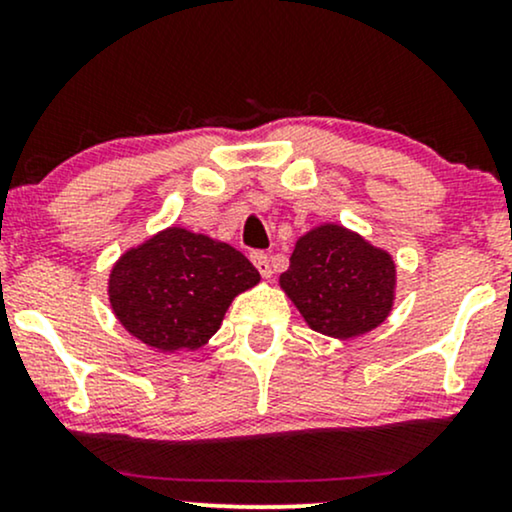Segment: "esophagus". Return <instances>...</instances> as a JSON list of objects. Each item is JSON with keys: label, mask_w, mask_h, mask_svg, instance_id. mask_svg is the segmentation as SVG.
Returning a JSON list of instances; mask_svg holds the SVG:
<instances>
[{"label": "esophagus", "mask_w": 512, "mask_h": 512, "mask_svg": "<svg viewBox=\"0 0 512 512\" xmlns=\"http://www.w3.org/2000/svg\"><path fill=\"white\" fill-rule=\"evenodd\" d=\"M250 260H252V264H255L257 267V272H260L264 279H269V276H272V264H269V255L267 252H262V250H255L250 255Z\"/></svg>", "instance_id": "esophagus-1"}]
</instances>
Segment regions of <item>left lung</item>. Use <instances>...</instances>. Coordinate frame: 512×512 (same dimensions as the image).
<instances>
[{
    "mask_svg": "<svg viewBox=\"0 0 512 512\" xmlns=\"http://www.w3.org/2000/svg\"><path fill=\"white\" fill-rule=\"evenodd\" d=\"M279 284L315 332L349 339L375 330L390 313L395 262L356 233L327 223L298 240Z\"/></svg>",
    "mask_w": 512,
    "mask_h": 512,
    "instance_id": "obj_1",
    "label": "left lung"
}]
</instances>
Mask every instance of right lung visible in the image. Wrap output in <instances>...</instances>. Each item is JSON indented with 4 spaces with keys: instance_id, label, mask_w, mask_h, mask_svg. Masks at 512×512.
<instances>
[{
    "instance_id": "right-lung-1",
    "label": "right lung",
    "mask_w": 512,
    "mask_h": 512,
    "mask_svg": "<svg viewBox=\"0 0 512 512\" xmlns=\"http://www.w3.org/2000/svg\"><path fill=\"white\" fill-rule=\"evenodd\" d=\"M257 281L243 252L173 226L120 257L108 293L129 334L178 351L207 344L233 298Z\"/></svg>"
}]
</instances>
